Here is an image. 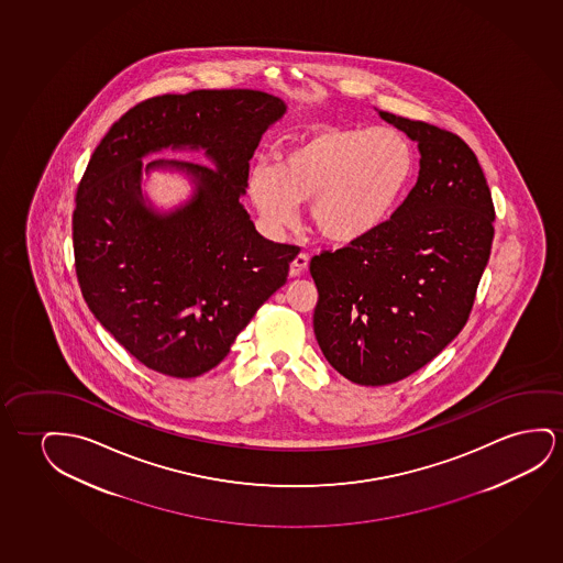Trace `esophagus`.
I'll return each mask as SVG.
<instances>
[{"label": "esophagus", "mask_w": 563, "mask_h": 563, "mask_svg": "<svg viewBox=\"0 0 563 563\" xmlns=\"http://www.w3.org/2000/svg\"><path fill=\"white\" fill-rule=\"evenodd\" d=\"M307 266H309V254H297V256H295V261L291 262V266H289V276H301L302 272H305V268H307Z\"/></svg>", "instance_id": "esophagus-1"}]
</instances>
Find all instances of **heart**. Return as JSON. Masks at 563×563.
<instances>
[{
  "label": "heart",
  "mask_w": 563,
  "mask_h": 563,
  "mask_svg": "<svg viewBox=\"0 0 563 563\" xmlns=\"http://www.w3.org/2000/svg\"><path fill=\"white\" fill-rule=\"evenodd\" d=\"M412 148L396 129L314 131L282 154L276 169L254 167L249 192L276 228L295 222L309 202L310 222L332 243H353L380 228L411 181Z\"/></svg>",
  "instance_id": "b5f03b06"
}]
</instances>
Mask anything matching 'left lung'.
<instances>
[{
	"label": "left lung",
	"mask_w": 563,
	"mask_h": 563,
	"mask_svg": "<svg viewBox=\"0 0 563 563\" xmlns=\"http://www.w3.org/2000/svg\"><path fill=\"white\" fill-rule=\"evenodd\" d=\"M376 111L417 143V183L368 238L310 261L318 345L361 386L404 380L452 343L494 239L490 189L475 152L450 131Z\"/></svg>",
	"instance_id": "left-lung-1"
}]
</instances>
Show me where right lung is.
Listing matches in <instances>:
<instances>
[{
  "instance_id": "add662e5",
  "label": "right lung",
  "mask_w": 563,
  "mask_h": 563,
  "mask_svg": "<svg viewBox=\"0 0 563 563\" xmlns=\"http://www.w3.org/2000/svg\"><path fill=\"white\" fill-rule=\"evenodd\" d=\"M261 90H192L129 110L98 144L77 190L75 268L98 322L144 366L197 378L220 365L251 318L287 282L299 246L262 238L239 198L262 135L286 115ZM205 151L214 168L142 159ZM152 173L187 178L191 197L164 211Z\"/></svg>"
}]
</instances>
